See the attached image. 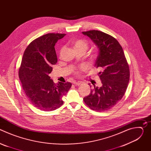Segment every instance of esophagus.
<instances>
[{
	"label": "esophagus",
	"instance_id": "34e87169",
	"mask_svg": "<svg viewBox=\"0 0 151 151\" xmlns=\"http://www.w3.org/2000/svg\"><path fill=\"white\" fill-rule=\"evenodd\" d=\"M73 83L76 85V86H79L81 85V82H76V81H74Z\"/></svg>",
	"mask_w": 151,
	"mask_h": 151
}]
</instances>
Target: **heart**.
Listing matches in <instances>:
<instances>
[{
	"mask_svg": "<svg viewBox=\"0 0 151 151\" xmlns=\"http://www.w3.org/2000/svg\"><path fill=\"white\" fill-rule=\"evenodd\" d=\"M72 46L74 48L75 51L76 50H82L83 51H86L88 48V44L87 42L83 39H76L75 40L72 42ZM86 69L85 66H82L79 70H84Z\"/></svg>",
	"mask_w": 151,
	"mask_h": 151,
	"instance_id": "obj_1",
	"label": "heart"
}]
</instances>
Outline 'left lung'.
I'll return each instance as SVG.
<instances>
[{
    "instance_id": "1",
    "label": "left lung",
    "mask_w": 151,
    "mask_h": 151,
    "mask_svg": "<svg viewBox=\"0 0 151 151\" xmlns=\"http://www.w3.org/2000/svg\"><path fill=\"white\" fill-rule=\"evenodd\" d=\"M82 34L89 37L99 48L94 66L101 70L98 75L102 83L100 87L94 86L83 101L93 111L109 110L125 93L130 79L128 64L122 47L114 37L95 30Z\"/></svg>"
}]
</instances>
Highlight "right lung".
Wrapping results in <instances>:
<instances>
[{
	"instance_id": "add662e5",
	"label": "right lung",
	"mask_w": 151,
	"mask_h": 151,
	"mask_svg": "<svg viewBox=\"0 0 151 151\" xmlns=\"http://www.w3.org/2000/svg\"><path fill=\"white\" fill-rule=\"evenodd\" d=\"M66 34L48 33L33 40L26 49L19 78L27 98L37 109L52 111L63 104L62 97L70 88V82L57 84L49 76L57 62L54 46Z\"/></svg>"
}]
</instances>
